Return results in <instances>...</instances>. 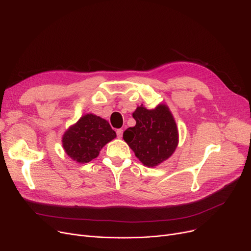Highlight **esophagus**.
<instances>
[{
	"label": "esophagus",
	"mask_w": 251,
	"mask_h": 251,
	"mask_svg": "<svg viewBox=\"0 0 251 251\" xmlns=\"http://www.w3.org/2000/svg\"><path fill=\"white\" fill-rule=\"evenodd\" d=\"M117 136H118V138H122V136H123V129H118L117 130Z\"/></svg>",
	"instance_id": "esophagus-1"
}]
</instances>
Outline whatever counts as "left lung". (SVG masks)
I'll list each match as a JSON object with an SVG mask.
<instances>
[{
  "mask_svg": "<svg viewBox=\"0 0 251 251\" xmlns=\"http://www.w3.org/2000/svg\"><path fill=\"white\" fill-rule=\"evenodd\" d=\"M132 116L136 125L124 131V140L144 166H159L174 153L179 142L172 113L165 103L151 110L141 104Z\"/></svg>",
  "mask_w": 251,
  "mask_h": 251,
  "instance_id": "obj_1",
  "label": "left lung"
}]
</instances>
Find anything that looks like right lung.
<instances>
[{
  "instance_id": "obj_1",
  "label": "right lung",
  "mask_w": 251,
  "mask_h": 251,
  "mask_svg": "<svg viewBox=\"0 0 251 251\" xmlns=\"http://www.w3.org/2000/svg\"><path fill=\"white\" fill-rule=\"evenodd\" d=\"M116 136L107 120L89 113L65 131L62 144L73 161L84 164L96 159L100 150Z\"/></svg>"
}]
</instances>
